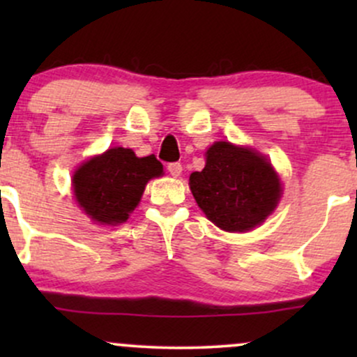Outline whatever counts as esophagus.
<instances>
[{
    "label": "esophagus",
    "instance_id": "1",
    "mask_svg": "<svg viewBox=\"0 0 357 357\" xmlns=\"http://www.w3.org/2000/svg\"><path fill=\"white\" fill-rule=\"evenodd\" d=\"M167 171H169L171 176L178 178V176H181V173H183L181 162H169V165H167Z\"/></svg>",
    "mask_w": 357,
    "mask_h": 357
}]
</instances>
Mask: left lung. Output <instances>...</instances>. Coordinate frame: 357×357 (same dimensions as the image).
Wrapping results in <instances>:
<instances>
[{
  "label": "left lung",
  "mask_w": 357,
  "mask_h": 357,
  "mask_svg": "<svg viewBox=\"0 0 357 357\" xmlns=\"http://www.w3.org/2000/svg\"><path fill=\"white\" fill-rule=\"evenodd\" d=\"M190 188L206 218L231 233L264 223L282 196L280 178L267 158L225 141L206 151V165L191 173Z\"/></svg>",
  "instance_id": "1"
}]
</instances>
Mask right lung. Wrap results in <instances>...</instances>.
Instances as JSON below:
<instances>
[{
  "mask_svg": "<svg viewBox=\"0 0 357 357\" xmlns=\"http://www.w3.org/2000/svg\"><path fill=\"white\" fill-rule=\"evenodd\" d=\"M161 174L162 165L154 154L137 158L132 149L112 147L75 171L73 192L90 220L116 227L136 210L147 181Z\"/></svg>",
  "mask_w": 357,
  "mask_h": 357,
  "instance_id": "add662e5",
  "label": "right lung"
}]
</instances>
